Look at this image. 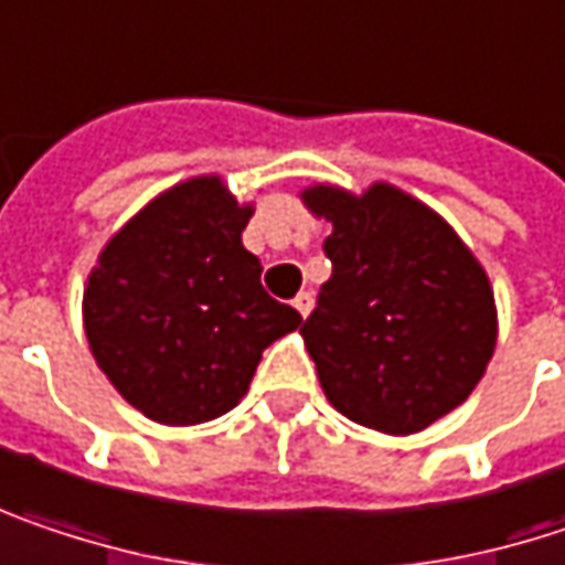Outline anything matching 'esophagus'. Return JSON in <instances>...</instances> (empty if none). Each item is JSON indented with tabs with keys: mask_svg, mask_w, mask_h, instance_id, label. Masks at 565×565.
I'll return each instance as SVG.
<instances>
[{
	"mask_svg": "<svg viewBox=\"0 0 565 565\" xmlns=\"http://www.w3.org/2000/svg\"><path fill=\"white\" fill-rule=\"evenodd\" d=\"M294 310L307 320L310 317V310H313V294H307V290H300L297 297H294Z\"/></svg>",
	"mask_w": 565,
	"mask_h": 565,
	"instance_id": "obj_1",
	"label": "esophagus"
}]
</instances>
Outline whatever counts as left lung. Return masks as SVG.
<instances>
[{"mask_svg": "<svg viewBox=\"0 0 565 565\" xmlns=\"http://www.w3.org/2000/svg\"><path fill=\"white\" fill-rule=\"evenodd\" d=\"M303 206L333 232V275L300 327L327 401L349 420L407 436L456 411L498 342L494 290L456 230L394 183H313Z\"/></svg>", "mask_w": 565, "mask_h": 565, "instance_id": "1", "label": "left lung"}]
</instances>
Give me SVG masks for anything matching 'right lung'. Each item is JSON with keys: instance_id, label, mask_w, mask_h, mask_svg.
<instances>
[{"instance_id": "add662e5", "label": "right lung", "mask_w": 565, "mask_h": 565, "mask_svg": "<svg viewBox=\"0 0 565 565\" xmlns=\"http://www.w3.org/2000/svg\"><path fill=\"white\" fill-rule=\"evenodd\" d=\"M252 203L220 174L180 180L116 232L83 287V330L113 387L164 427L223 417L252 385L262 352L300 313L262 287L242 245Z\"/></svg>"}]
</instances>
